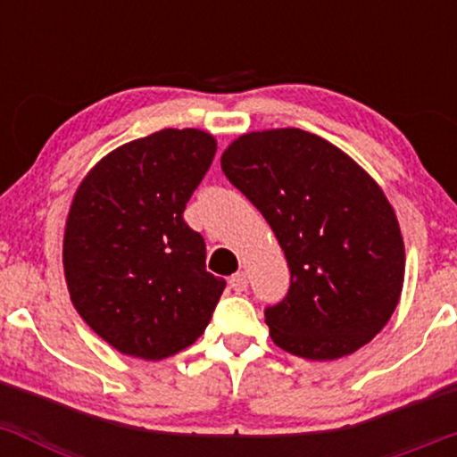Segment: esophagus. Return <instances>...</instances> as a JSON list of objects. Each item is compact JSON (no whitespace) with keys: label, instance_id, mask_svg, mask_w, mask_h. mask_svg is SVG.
Segmentation results:
<instances>
[{"label":"esophagus","instance_id":"1","mask_svg":"<svg viewBox=\"0 0 457 457\" xmlns=\"http://www.w3.org/2000/svg\"><path fill=\"white\" fill-rule=\"evenodd\" d=\"M246 286H249V277H246L245 270L236 272V275L229 277V287H232L234 292H245Z\"/></svg>","mask_w":457,"mask_h":457}]
</instances>
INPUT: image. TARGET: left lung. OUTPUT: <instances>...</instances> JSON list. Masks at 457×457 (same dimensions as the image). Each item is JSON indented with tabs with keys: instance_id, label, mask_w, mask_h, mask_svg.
I'll return each instance as SVG.
<instances>
[{
	"instance_id": "8db88e82",
	"label": "left lung",
	"mask_w": 457,
	"mask_h": 457,
	"mask_svg": "<svg viewBox=\"0 0 457 457\" xmlns=\"http://www.w3.org/2000/svg\"><path fill=\"white\" fill-rule=\"evenodd\" d=\"M221 170L264 214L290 266L286 298L264 312L272 342L312 361L370 344L400 303L406 269L400 223L378 182L301 129L240 135Z\"/></svg>"
}]
</instances>
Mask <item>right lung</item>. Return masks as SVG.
I'll return each instance as SVG.
<instances>
[{
  "mask_svg": "<svg viewBox=\"0 0 457 457\" xmlns=\"http://www.w3.org/2000/svg\"><path fill=\"white\" fill-rule=\"evenodd\" d=\"M217 152L199 129H162L120 145L87 171L64 228L71 301L118 353L161 361L195 344L225 281L182 219Z\"/></svg>",
  "mask_w": 457,
  "mask_h": 457,
  "instance_id": "1",
  "label": "right lung"
}]
</instances>
